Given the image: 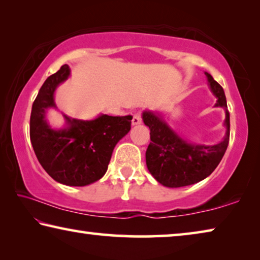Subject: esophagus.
I'll use <instances>...</instances> for the list:
<instances>
[{
  "label": "esophagus",
  "mask_w": 260,
  "mask_h": 260,
  "mask_svg": "<svg viewBox=\"0 0 260 260\" xmlns=\"http://www.w3.org/2000/svg\"><path fill=\"white\" fill-rule=\"evenodd\" d=\"M142 122V118H141L140 113H135L133 116V119H132V124L133 125H140Z\"/></svg>",
  "instance_id": "obj_1"
}]
</instances>
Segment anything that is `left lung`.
Returning a JSON list of instances; mask_svg holds the SVG:
<instances>
[{"mask_svg": "<svg viewBox=\"0 0 260 260\" xmlns=\"http://www.w3.org/2000/svg\"><path fill=\"white\" fill-rule=\"evenodd\" d=\"M208 85L215 98L214 107L225 110L226 132L219 143H192L183 139L170 126L161 112L144 110L142 119L150 129V140L146 152L149 172L162 186L179 188L197 183L208 178L219 165L230 142V112L227 110L225 91L210 73L204 72Z\"/></svg>", "mask_w": 260, "mask_h": 260, "instance_id": "left-lung-1", "label": "left lung"}]
</instances>
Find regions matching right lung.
Listing matches in <instances>:
<instances>
[{
  "instance_id": "1",
  "label": "right lung",
  "mask_w": 260,
  "mask_h": 260,
  "mask_svg": "<svg viewBox=\"0 0 260 260\" xmlns=\"http://www.w3.org/2000/svg\"><path fill=\"white\" fill-rule=\"evenodd\" d=\"M71 76L69 65L47 79L35 99L29 120V136L39 162L46 172L65 186L83 187L94 183L108 170L116 144L131 131L132 117L99 114L90 120L63 114L65 124L51 127L49 109H56L55 91Z\"/></svg>"
}]
</instances>
